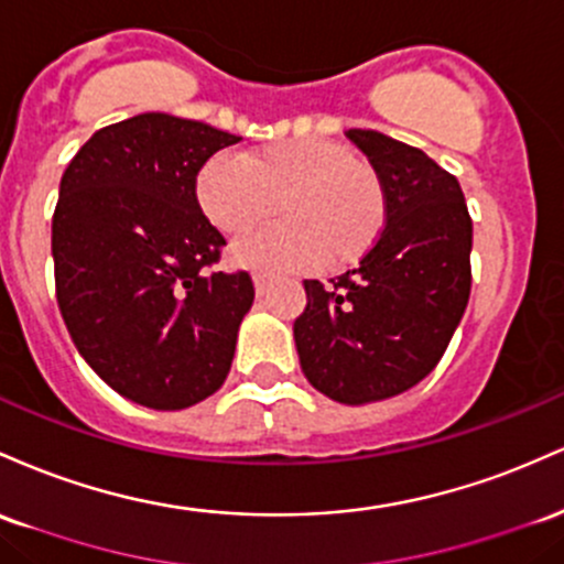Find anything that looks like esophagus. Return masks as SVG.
Instances as JSON below:
<instances>
[{"instance_id": "34e87169", "label": "esophagus", "mask_w": 564, "mask_h": 564, "mask_svg": "<svg viewBox=\"0 0 564 564\" xmlns=\"http://www.w3.org/2000/svg\"><path fill=\"white\" fill-rule=\"evenodd\" d=\"M252 284H256V293H258V295H263L265 290H269L271 276H269V274H263V271H256V274H252Z\"/></svg>"}]
</instances>
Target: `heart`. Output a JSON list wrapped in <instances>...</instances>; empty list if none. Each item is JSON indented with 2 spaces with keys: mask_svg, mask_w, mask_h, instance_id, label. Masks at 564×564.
I'll use <instances>...</instances> for the list:
<instances>
[{
  "mask_svg": "<svg viewBox=\"0 0 564 564\" xmlns=\"http://www.w3.org/2000/svg\"><path fill=\"white\" fill-rule=\"evenodd\" d=\"M197 205L226 237L258 229L280 205L288 224L231 248V261L248 269H303L319 258L327 269H344L370 252L386 224L376 170L322 138L269 143L242 160L210 156L197 175Z\"/></svg>",
  "mask_w": 564,
  "mask_h": 564,
  "instance_id": "heart-1",
  "label": "heart"
}]
</instances>
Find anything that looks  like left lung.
<instances>
[{"label":"left lung","instance_id":"left-lung-1","mask_svg":"<svg viewBox=\"0 0 564 564\" xmlns=\"http://www.w3.org/2000/svg\"><path fill=\"white\" fill-rule=\"evenodd\" d=\"M386 192V226L330 288L306 280L293 335L301 370L344 404L413 389L451 344L471 293V218L455 175L378 130H349Z\"/></svg>","mask_w":564,"mask_h":564}]
</instances>
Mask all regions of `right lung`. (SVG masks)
Here are the masks:
<instances>
[{"mask_svg": "<svg viewBox=\"0 0 564 564\" xmlns=\"http://www.w3.org/2000/svg\"><path fill=\"white\" fill-rule=\"evenodd\" d=\"M242 138L173 113L109 124L77 151L53 215L55 295L77 351L117 394L183 410L231 370L256 288L207 271L226 239L197 205V175Z\"/></svg>", "mask_w": 564, "mask_h": 564, "instance_id": "add662e5", "label": "right lung"}]
</instances>
